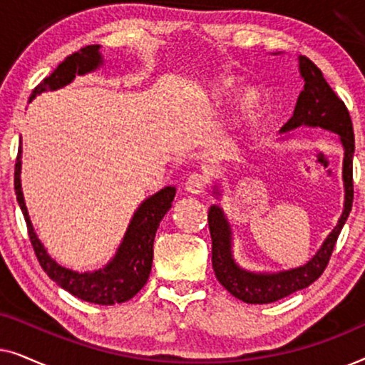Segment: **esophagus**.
I'll use <instances>...</instances> for the list:
<instances>
[{
  "label": "esophagus",
  "instance_id": "34e87169",
  "mask_svg": "<svg viewBox=\"0 0 365 365\" xmlns=\"http://www.w3.org/2000/svg\"><path fill=\"white\" fill-rule=\"evenodd\" d=\"M207 174L206 173H192L186 181V191L189 194H201L207 187Z\"/></svg>",
  "mask_w": 365,
  "mask_h": 365
}]
</instances>
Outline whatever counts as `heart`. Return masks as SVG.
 Returning <instances> with one entry per match:
<instances>
[{
	"label": "heart",
	"instance_id": "heart-1",
	"mask_svg": "<svg viewBox=\"0 0 365 365\" xmlns=\"http://www.w3.org/2000/svg\"><path fill=\"white\" fill-rule=\"evenodd\" d=\"M234 93H236V89H234L232 84L226 83V84H221V86H217L216 89H214L212 98L216 99L219 104H227L234 99ZM261 108H262L261 91L256 88L247 89V91L242 94L241 101H239L237 118L241 119V121H249V119L257 116V113L261 111Z\"/></svg>",
	"mask_w": 365,
	"mask_h": 365
}]
</instances>
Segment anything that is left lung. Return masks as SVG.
Segmentation results:
<instances>
[{
    "label": "left lung",
    "mask_w": 365,
    "mask_h": 365,
    "mask_svg": "<svg viewBox=\"0 0 365 365\" xmlns=\"http://www.w3.org/2000/svg\"><path fill=\"white\" fill-rule=\"evenodd\" d=\"M299 69L304 78V91L299 94L292 118L284 124L281 131L287 133L299 126L322 128L339 134L344 146V187H346V202L344 212L334 231L329 234L326 242L319 252L306 266L291 269L277 274H256L244 271L234 262L231 252V229L224 217L221 207L209 209L207 221L212 241V269L217 281L227 289L234 297L247 304H269L301 291L317 281L326 271L329 259L336 247L337 237L346 224L354 201V128L346 104L322 76V71L306 56L299 58ZM217 194V191H216Z\"/></svg>",
    "instance_id": "obj_1"
}]
</instances>
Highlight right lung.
Masks as SVG:
<instances>
[{"mask_svg": "<svg viewBox=\"0 0 365 365\" xmlns=\"http://www.w3.org/2000/svg\"><path fill=\"white\" fill-rule=\"evenodd\" d=\"M101 63L103 59L99 54L98 44L81 48L71 56L64 58V61L59 63L58 68L33 89L31 99L46 89L63 88L64 84L71 83L76 74L93 71ZM19 174H21V148H19L16 164H14V192H16L18 204L23 211L24 221H26L29 241H31L34 254H36L43 271L64 291L93 304L111 306V304L129 301L136 296L149 279L153 266L154 236H156L159 222H161L164 214L171 209L176 187L168 186L161 189L138 207L131 224H129L126 236L123 239V244L118 249L116 257L106 267L94 272L79 274L61 267L44 251L43 244L39 242L33 231L31 221H29Z\"/></svg>", "mask_w": 365, "mask_h": 365, "instance_id": "1", "label": "right lung"}]
</instances>
